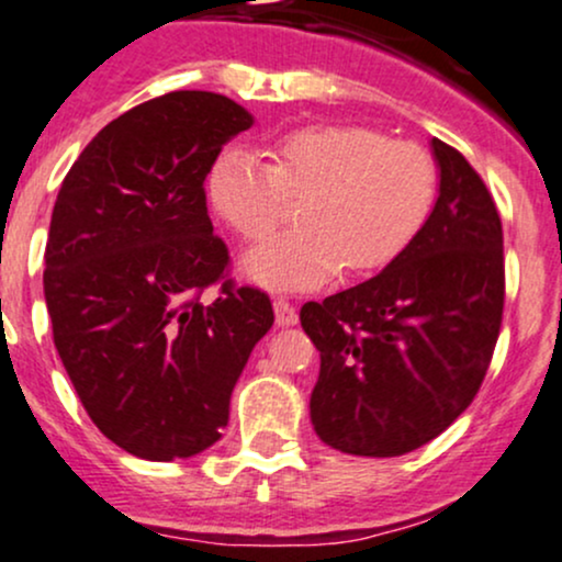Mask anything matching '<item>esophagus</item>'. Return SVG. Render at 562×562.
<instances>
[{
  "mask_svg": "<svg viewBox=\"0 0 562 562\" xmlns=\"http://www.w3.org/2000/svg\"><path fill=\"white\" fill-rule=\"evenodd\" d=\"M274 317H277V325L288 327V325H295V322H299V312H295V306L288 299H277L274 301Z\"/></svg>",
  "mask_w": 562,
  "mask_h": 562,
  "instance_id": "34e87169",
  "label": "esophagus"
}]
</instances>
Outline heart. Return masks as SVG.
I'll use <instances>...</instances> for the list:
<instances>
[{
	"label": "heart",
	"instance_id": "obj_1",
	"mask_svg": "<svg viewBox=\"0 0 562 562\" xmlns=\"http://www.w3.org/2000/svg\"><path fill=\"white\" fill-rule=\"evenodd\" d=\"M272 164L224 150L209 171L214 211L245 240H263L303 198L301 229L245 256L250 280L312 290L348 267L372 274L402 259L436 209L438 166L417 142L348 124H312L274 139Z\"/></svg>",
	"mask_w": 562,
	"mask_h": 562
}]
</instances>
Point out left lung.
<instances>
[{
	"instance_id": "obj_1",
	"label": "left lung",
	"mask_w": 562,
	"mask_h": 562,
	"mask_svg": "<svg viewBox=\"0 0 562 562\" xmlns=\"http://www.w3.org/2000/svg\"><path fill=\"white\" fill-rule=\"evenodd\" d=\"M436 209L412 248L357 288L301 308L319 351L312 423L327 447L398 457L479 393L505 308L502 218L465 156L434 139Z\"/></svg>"
}]
</instances>
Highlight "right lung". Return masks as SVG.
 I'll return each instance as SVG.
<instances>
[{"label":"right lung","instance_id":"1","mask_svg":"<svg viewBox=\"0 0 562 562\" xmlns=\"http://www.w3.org/2000/svg\"><path fill=\"white\" fill-rule=\"evenodd\" d=\"M250 124L224 94H160L102 128L57 192L44 250L55 348L102 436L142 460L222 438L232 389L274 322L269 295L229 277L205 205L211 166Z\"/></svg>","mask_w":562,"mask_h":562}]
</instances>
